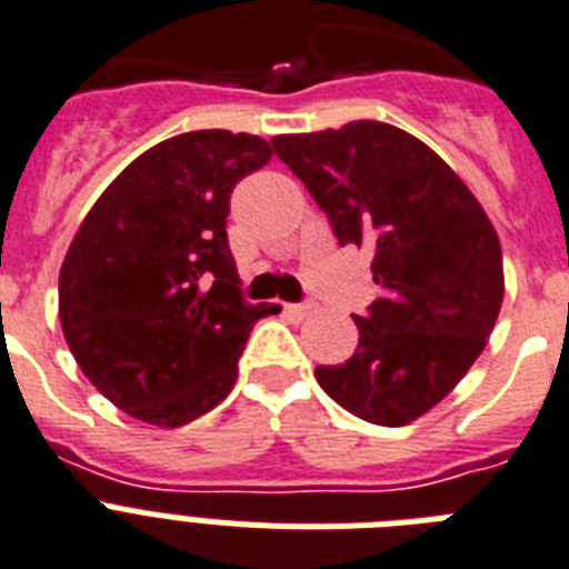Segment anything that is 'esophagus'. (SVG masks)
<instances>
[{"instance_id":"obj_1","label":"esophagus","mask_w":569,"mask_h":569,"mask_svg":"<svg viewBox=\"0 0 569 569\" xmlns=\"http://www.w3.org/2000/svg\"><path fill=\"white\" fill-rule=\"evenodd\" d=\"M286 312L292 318H298V321H303V318H309L316 312V303H286Z\"/></svg>"}]
</instances>
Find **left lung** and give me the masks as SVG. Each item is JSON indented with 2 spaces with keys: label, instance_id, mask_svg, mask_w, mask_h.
I'll use <instances>...</instances> for the list:
<instances>
[{
  "label": "left lung",
  "instance_id": "1",
  "mask_svg": "<svg viewBox=\"0 0 569 569\" xmlns=\"http://www.w3.org/2000/svg\"><path fill=\"white\" fill-rule=\"evenodd\" d=\"M341 244L373 248L382 295L357 316V353L316 380L350 415L406 427L441 403L488 345L506 292L502 248L468 183L412 133L357 119L271 140Z\"/></svg>",
  "mask_w": 569,
  "mask_h": 569
}]
</instances>
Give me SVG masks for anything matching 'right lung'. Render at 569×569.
I'll return each instance as SVG.
<instances>
[{
	"label": "right lung",
	"mask_w": 569,
	"mask_h": 569,
	"mask_svg": "<svg viewBox=\"0 0 569 569\" xmlns=\"http://www.w3.org/2000/svg\"><path fill=\"white\" fill-rule=\"evenodd\" d=\"M269 160L253 133H178L124 166L81 221L60 266V327L131 418L174 429L216 409L253 325L280 312L244 303L224 230L233 187Z\"/></svg>",
	"instance_id": "obj_1"
}]
</instances>
